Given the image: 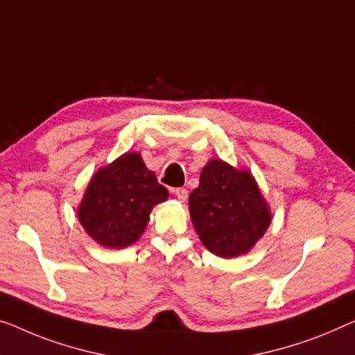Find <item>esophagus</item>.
Returning a JSON list of instances; mask_svg holds the SVG:
<instances>
[{
  "instance_id": "esophagus-1",
  "label": "esophagus",
  "mask_w": 355,
  "mask_h": 355,
  "mask_svg": "<svg viewBox=\"0 0 355 355\" xmlns=\"http://www.w3.org/2000/svg\"><path fill=\"white\" fill-rule=\"evenodd\" d=\"M173 194L177 196V199L180 200V202H184V200L188 199V189H184V188H175L173 189Z\"/></svg>"
}]
</instances>
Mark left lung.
<instances>
[{
  "instance_id": "left-lung-1",
  "label": "left lung",
  "mask_w": 355,
  "mask_h": 355,
  "mask_svg": "<svg viewBox=\"0 0 355 355\" xmlns=\"http://www.w3.org/2000/svg\"><path fill=\"white\" fill-rule=\"evenodd\" d=\"M189 215L200 242L216 257L244 255L271 223V210L248 171L210 159L189 194Z\"/></svg>"
}]
</instances>
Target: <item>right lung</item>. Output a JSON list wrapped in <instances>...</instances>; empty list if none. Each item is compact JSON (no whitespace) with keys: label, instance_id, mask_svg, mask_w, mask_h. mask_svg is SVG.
<instances>
[{"label":"right lung","instance_id":"obj_1","mask_svg":"<svg viewBox=\"0 0 355 355\" xmlns=\"http://www.w3.org/2000/svg\"><path fill=\"white\" fill-rule=\"evenodd\" d=\"M167 198L168 191L146 168L140 153H125L94 173L78 218L100 245L124 248L144 234L153 207Z\"/></svg>","mask_w":355,"mask_h":355}]
</instances>
